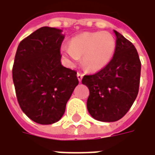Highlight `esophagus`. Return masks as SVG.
<instances>
[{
  "instance_id": "34e87169",
  "label": "esophagus",
  "mask_w": 155,
  "mask_h": 155,
  "mask_svg": "<svg viewBox=\"0 0 155 155\" xmlns=\"http://www.w3.org/2000/svg\"><path fill=\"white\" fill-rule=\"evenodd\" d=\"M77 78H78V81L81 82V80H82V78H83V74H81V73H77Z\"/></svg>"
}]
</instances>
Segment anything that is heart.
Instances as JSON below:
<instances>
[{
	"label": "heart",
	"instance_id": "heart-1",
	"mask_svg": "<svg viewBox=\"0 0 155 155\" xmlns=\"http://www.w3.org/2000/svg\"><path fill=\"white\" fill-rule=\"evenodd\" d=\"M115 48V39L109 32H85L70 40L69 47H63L62 54L70 66L76 64L83 56V65L95 72L107 65Z\"/></svg>",
	"mask_w": 155,
	"mask_h": 155
}]
</instances>
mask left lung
<instances>
[{"instance_id":"obj_1","label":"left lung","mask_w":155,"mask_h":155,"mask_svg":"<svg viewBox=\"0 0 155 155\" xmlns=\"http://www.w3.org/2000/svg\"><path fill=\"white\" fill-rule=\"evenodd\" d=\"M116 48L111 60L96 74L85 75L90 91L87 110L101 122H116L126 114L138 96L141 62L130 41L114 30Z\"/></svg>"}]
</instances>
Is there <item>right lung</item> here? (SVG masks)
I'll return each instance as SVG.
<instances>
[{
  "label": "right lung",
  "mask_w": 155,
  "mask_h": 155,
  "mask_svg": "<svg viewBox=\"0 0 155 155\" xmlns=\"http://www.w3.org/2000/svg\"><path fill=\"white\" fill-rule=\"evenodd\" d=\"M61 29L43 27L17 47L12 79L20 107L33 122L43 125L60 120L74 88L76 72L61 64Z\"/></svg>",
  "instance_id": "right-lung-1"
}]
</instances>
